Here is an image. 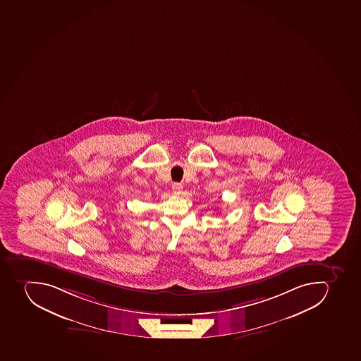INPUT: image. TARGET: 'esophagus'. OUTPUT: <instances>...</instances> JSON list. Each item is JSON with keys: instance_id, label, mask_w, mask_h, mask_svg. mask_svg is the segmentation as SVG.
I'll use <instances>...</instances> for the list:
<instances>
[{"instance_id": "1", "label": "esophagus", "mask_w": 361, "mask_h": 361, "mask_svg": "<svg viewBox=\"0 0 361 361\" xmlns=\"http://www.w3.org/2000/svg\"><path fill=\"white\" fill-rule=\"evenodd\" d=\"M183 190V185L179 184V183H173V191L175 194H180Z\"/></svg>"}]
</instances>
